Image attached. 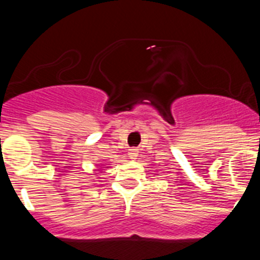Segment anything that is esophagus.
I'll return each instance as SVG.
<instances>
[{
	"mask_svg": "<svg viewBox=\"0 0 260 260\" xmlns=\"http://www.w3.org/2000/svg\"><path fill=\"white\" fill-rule=\"evenodd\" d=\"M138 153H139V149L131 148L129 150H128V156H129V159H137V156H138Z\"/></svg>",
	"mask_w": 260,
	"mask_h": 260,
	"instance_id": "esophagus-1",
	"label": "esophagus"
}]
</instances>
